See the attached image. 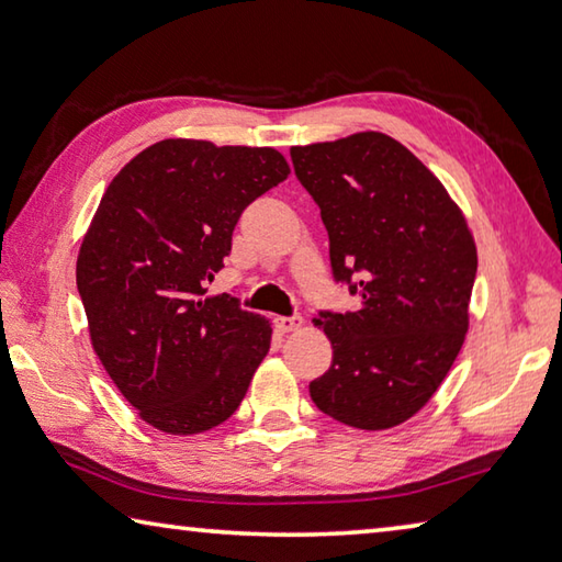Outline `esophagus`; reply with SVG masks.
<instances>
[{"mask_svg":"<svg viewBox=\"0 0 562 562\" xmlns=\"http://www.w3.org/2000/svg\"><path fill=\"white\" fill-rule=\"evenodd\" d=\"M274 325L282 331V335H288V331H297L302 327V317L294 315V317H278L274 319Z\"/></svg>","mask_w":562,"mask_h":562,"instance_id":"esophagus-1","label":"esophagus"}]
</instances>
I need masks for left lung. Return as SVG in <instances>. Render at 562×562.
I'll use <instances>...</instances> for the list:
<instances>
[{"label": "left lung", "mask_w": 562, "mask_h": 562, "mask_svg": "<svg viewBox=\"0 0 562 562\" xmlns=\"http://www.w3.org/2000/svg\"><path fill=\"white\" fill-rule=\"evenodd\" d=\"M319 205L331 274L357 312H319L331 367L310 384L319 412L364 431L404 424L436 394L469 331L479 255L461 207L412 150L379 131L292 146Z\"/></svg>", "instance_id": "obj_1"}]
</instances>
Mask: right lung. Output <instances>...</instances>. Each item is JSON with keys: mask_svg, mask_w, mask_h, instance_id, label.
Here are the masks:
<instances>
[{"mask_svg": "<svg viewBox=\"0 0 562 562\" xmlns=\"http://www.w3.org/2000/svg\"><path fill=\"white\" fill-rule=\"evenodd\" d=\"M290 176L280 150L166 138L111 180L83 235L76 288L89 335L138 416L173 436L235 414L272 327L207 294L247 205Z\"/></svg>", "mask_w": 562, "mask_h": 562, "instance_id": "right-lung-1", "label": "right lung"}]
</instances>
